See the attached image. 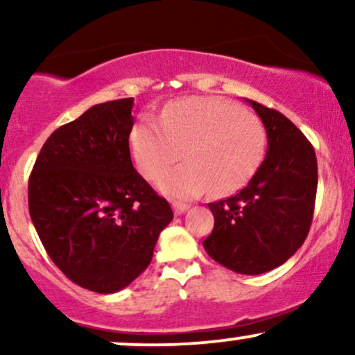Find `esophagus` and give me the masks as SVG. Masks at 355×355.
I'll return each mask as SVG.
<instances>
[{"label": "esophagus", "mask_w": 355, "mask_h": 355, "mask_svg": "<svg viewBox=\"0 0 355 355\" xmlns=\"http://www.w3.org/2000/svg\"><path fill=\"white\" fill-rule=\"evenodd\" d=\"M172 207H173L175 215H182L189 210V205H187V203H182V202H173Z\"/></svg>", "instance_id": "obj_1"}]
</instances>
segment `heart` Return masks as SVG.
Segmentation results:
<instances>
[{
    "instance_id": "b5f03b06",
    "label": "heart",
    "mask_w": 355,
    "mask_h": 355,
    "mask_svg": "<svg viewBox=\"0 0 355 355\" xmlns=\"http://www.w3.org/2000/svg\"><path fill=\"white\" fill-rule=\"evenodd\" d=\"M135 164L155 180L178 158L185 164L160 177L158 189L173 198H193L210 189L223 197L242 189L262 165L267 132L262 121L223 98L175 101L160 123L141 118L130 133Z\"/></svg>"
}]
</instances>
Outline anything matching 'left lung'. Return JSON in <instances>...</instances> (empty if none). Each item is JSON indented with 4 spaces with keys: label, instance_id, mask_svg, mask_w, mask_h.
Listing matches in <instances>:
<instances>
[{
    "label": "left lung",
    "instance_id": "obj_1",
    "mask_svg": "<svg viewBox=\"0 0 355 355\" xmlns=\"http://www.w3.org/2000/svg\"><path fill=\"white\" fill-rule=\"evenodd\" d=\"M267 132V155L245 189L209 203L215 223L203 240L220 266L259 275L299 250L312 223L317 158L311 141L277 110L247 100Z\"/></svg>",
    "mask_w": 355,
    "mask_h": 355
}]
</instances>
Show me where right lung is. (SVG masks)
Masks as SVG:
<instances>
[{"label": "right lung", "mask_w": 355, "mask_h": 355, "mask_svg": "<svg viewBox=\"0 0 355 355\" xmlns=\"http://www.w3.org/2000/svg\"><path fill=\"white\" fill-rule=\"evenodd\" d=\"M133 98L92 107L44 141L28 207L44 250L71 282L98 294L130 285L152 262L168 202L133 168Z\"/></svg>", "instance_id": "1"}]
</instances>
